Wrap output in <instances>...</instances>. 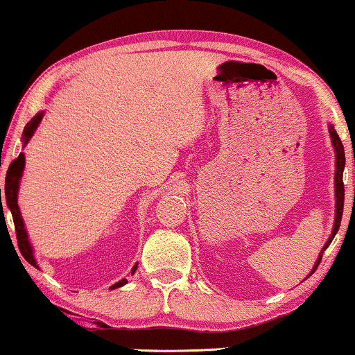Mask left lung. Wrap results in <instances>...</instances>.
Here are the masks:
<instances>
[{
	"label": "left lung",
	"mask_w": 355,
	"mask_h": 355,
	"mask_svg": "<svg viewBox=\"0 0 355 355\" xmlns=\"http://www.w3.org/2000/svg\"><path fill=\"white\" fill-rule=\"evenodd\" d=\"M329 133H331V138H332V146L334 150H336V220H334V229H332V234L331 237H329L327 242H325L324 245V250L331 245L332 239L336 237L337 230H339L340 227V220H342V211H344V182H342V173H344V166H345V153H344V145H342L339 135H337L336 128H334L332 125H329ZM354 165H355V158H354ZM324 250L320 252L319 259H317L315 266H313L312 272L309 275H312L313 272H315V268L319 267L320 263V259H322V254H324ZM307 275V277H309Z\"/></svg>",
	"instance_id": "obj_1"
}]
</instances>
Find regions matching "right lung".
Segmentation results:
<instances>
[{
	"label": "right lung",
	"instance_id": "obj_1",
	"mask_svg": "<svg viewBox=\"0 0 355 355\" xmlns=\"http://www.w3.org/2000/svg\"><path fill=\"white\" fill-rule=\"evenodd\" d=\"M43 118V112L36 113V115L31 118V121L24 126V132H23V146L30 141V138L33 137V133L38 128L40 121ZM23 170H24V153H19L16 160L11 162L10 168L6 172V182H5V198H6V205L8 209L11 210V215H13V222H15V230H16V239H18V247L21 255L26 259V262H30L33 267L36 266V260L33 257V247H31L30 240H28V234L26 229H24V223L21 218V214H19V207H18V190H19V180L23 177ZM0 205L3 210V203H1V189H0ZM1 214V211H0ZM138 266V263H137ZM137 266H133L132 268V274H135ZM126 284V279H121L120 282L113 284L110 288H118L121 285Z\"/></svg>",
	"mask_w": 355,
	"mask_h": 355
}]
</instances>
